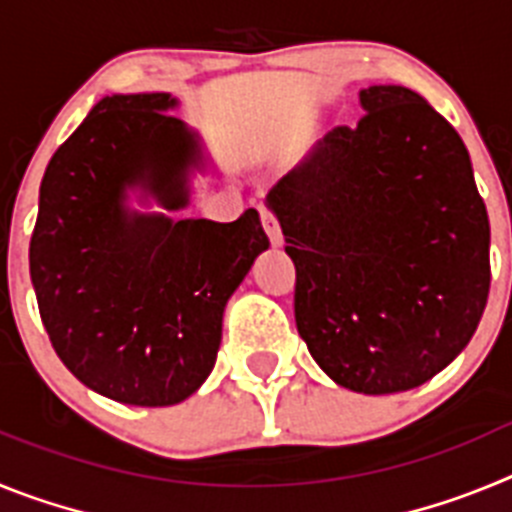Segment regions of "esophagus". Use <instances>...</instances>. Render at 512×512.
<instances>
[{"mask_svg":"<svg viewBox=\"0 0 512 512\" xmlns=\"http://www.w3.org/2000/svg\"><path fill=\"white\" fill-rule=\"evenodd\" d=\"M259 212H261V223H264L271 243H274V246H279V243H282V228H279L277 217H274V212H271L266 205H259Z\"/></svg>","mask_w":512,"mask_h":512,"instance_id":"obj_1","label":"esophagus"}]
</instances>
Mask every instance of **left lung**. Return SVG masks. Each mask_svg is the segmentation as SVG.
I'll return each instance as SVG.
<instances>
[{
	"mask_svg": "<svg viewBox=\"0 0 512 512\" xmlns=\"http://www.w3.org/2000/svg\"><path fill=\"white\" fill-rule=\"evenodd\" d=\"M279 179L269 207L295 261V320L333 382L364 395L420 387L464 351L490 295V220L467 146L420 94L361 92Z\"/></svg>",
	"mask_w": 512,
	"mask_h": 512,
	"instance_id": "8db88e82",
	"label": "left lung"
}]
</instances>
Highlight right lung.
I'll list each match as a JSON object with an SVG mask.
<instances>
[{
    "mask_svg": "<svg viewBox=\"0 0 512 512\" xmlns=\"http://www.w3.org/2000/svg\"><path fill=\"white\" fill-rule=\"evenodd\" d=\"M169 94H112L53 153L40 182L30 277L40 320L89 390L125 405L187 400L212 372L228 297L269 248L259 212L233 223L169 220L125 207L143 187L187 207L197 135Z\"/></svg>",
    "mask_w": 512,
    "mask_h": 512,
    "instance_id": "1",
    "label": "right lung"
}]
</instances>
